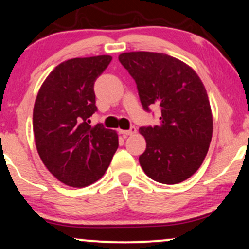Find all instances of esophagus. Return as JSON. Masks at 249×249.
I'll return each instance as SVG.
<instances>
[{"mask_svg":"<svg viewBox=\"0 0 249 249\" xmlns=\"http://www.w3.org/2000/svg\"><path fill=\"white\" fill-rule=\"evenodd\" d=\"M118 132L121 134H124V135H132L137 132V128H135L134 126H131L130 130H118Z\"/></svg>","mask_w":249,"mask_h":249,"instance_id":"1","label":"esophagus"}]
</instances>
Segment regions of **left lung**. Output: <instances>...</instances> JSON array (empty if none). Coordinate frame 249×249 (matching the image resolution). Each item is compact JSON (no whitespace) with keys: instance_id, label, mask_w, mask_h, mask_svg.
<instances>
[{"instance_id":"8db88e82","label":"left lung","mask_w":249,"mask_h":249,"mask_svg":"<svg viewBox=\"0 0 249 249\" xmlns=\"http://www.w3.org/2000/svg\"><path fill=\"white\" fill-rule=\"evenodd\" d=\"M137 84L144 111L161 109L160 124L141 126L146 150L139 162L148 177L178 184L195 174L208 153L213 116L206 88L193 69L161 53L132 52L118 56Z\"/></svg>"}]
</instances>
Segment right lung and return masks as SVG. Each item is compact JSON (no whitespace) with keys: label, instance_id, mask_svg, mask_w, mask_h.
<instances>
[{"label":"right lung","instance_id":"1","mask_svg":"<svg viewBox=\"0 0 249 249\" xmlns=\"http://www.w3.org/2000/svg\"><path fill=\"white\" fill-rule=\"evenodd\" d=\"M111 59L101 55L63 62L37 93L33 110L37 153L52 175L68 186L99 180L118 148L115 131L89 125L97 111L94 84Z\"/></svg>","mask_w":249,"mask_h":249}]
</instances>
